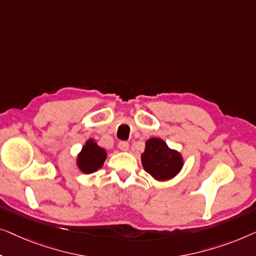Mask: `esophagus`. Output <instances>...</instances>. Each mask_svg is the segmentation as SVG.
Listing matches in <instances>:
<instances>
[{
  "label": "esophagus",
  "mask_w": 256,
  "mask_h": 256,
  "mask_svg": "<svg viewBox=\"0 0 256 256\" xmlns=\"http://www.w3.org/2000/svg\"><path fill=\"white\" fill-rule=\"evenodd\" d=\"M118 148H120V150H128V142H120V144H118Z\"/></svg>",
  "instance_id": "34e87169"
}]
</instances>
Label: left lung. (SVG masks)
I'll use <instances>...</instances> for the list:
<instances>
[{
	"label": "left lung",
	"mask_w": 256,
	"mask_h": 256,
	"mask_svg": "<svg viewBox=\"0 0 256 256\" xmlns=\"http://www.w3.org/2000/svg\"><path fill=\"white\" fill-rule=\"evenodd\" d=\"M142 167L153 178L167 181L176 176L183 167V158L178 150L169 148L160 138L146 142L145 152L142 154Z\"/></svg>",
	"instance_id": "1"
}]
</instances>
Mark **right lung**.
I'll return each mask as SVG.
<instances>
[{"label": "right lung", "mask_w": 256, "mask_h": 256, "mask_svg": "<svg viewBox=\"0 0 256 256\" xmlns=\"http://www.w3.org/2000/svg\"><path fill=\"white\" fill-rule=\"evenodd\" d=\"M106 159V150L97 145L94 139L87 140L78 156V167L84 174H92L102 167Z\"/></svg>", "instance_id": "1"}]
</instances>
